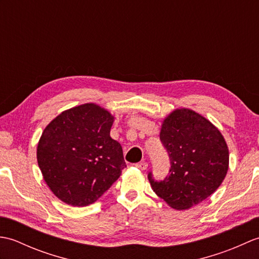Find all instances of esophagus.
<instances>
[{"mask_svg":"<svg viewBox=\"0 0 259 259\" xmlns=\"http://www.w3.org/2000/svg\"><path fill=\"white\" fill-rule=\"evenodd\" d=\"M136 167L137 168H139L140 170H146L147 168H148V163L147 162H138V163H136Z\"/></svg>","mask_w":259,"mask_h":259,"instance_id":"obj_1","label":"esophagus"}]
</instances>
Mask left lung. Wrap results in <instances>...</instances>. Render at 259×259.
<instances>
[{
	"mask_svg": "<svg viewBox=\"0 0 259 259\" xmlns=\"http://www.w3.org/2000/svg\"><path fill=\"white\" fill-rule=\"evenodd\" d=\"M160 140L168 151L166 178L148 174L153 191L177 210L203 201L227 175L229 152L223 135L210 121L190 109H176L163 120Z\"/></svg>",
	"mask_w": 259,
	"mask_h": 259,
	"instance_id": "8db88e82",
	"label": "left lung"
}]
</instances>
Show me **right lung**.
Listing matches in <instances>:
<instances>
[{"label":"right lung","mask_w":259,"mask_h":259,"mask_svg":"<svg viewBox=\"0 0 259 259\" xmlns=\"http://www.w3.org/2000/svg\"><path fill=\"white\" fill-rule=\"evenodd\" d=\"M113 117L95 103L71 108L42 133L36 158L47 185L74 207L97 201L125 167L118 141L110 137Z\"/></svg>","instance_id":"add662e5"}]
</instances>
